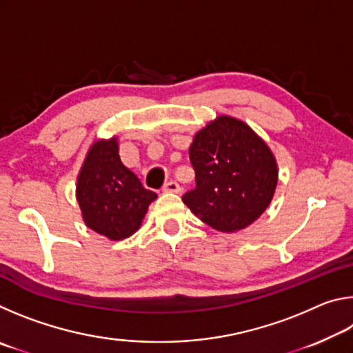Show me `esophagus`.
<instances>
[{
  "instance_id": "34e87169",
  "label": "esophagus",
  "mask_w": 353,
  "mask_h": 353,
  "mask_svg": "<svg viewBox=\"0 0 353 353\" xmlns=\"http://www.w3.org/2000/svg\"><path fill=\"white\" fill-rule=\"evenodd\" d=\"M163 191L165 193H179V191H181V185L176 181H170L163 185Z\"/></svg>"
}]
</instances>
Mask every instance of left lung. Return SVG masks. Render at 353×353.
I'll return each instance as SVG.
<instances>
[{
	"mask_svg": "<svg viewBox=\"0 0 353 353\" xmlns=\"http://www.w3.org/2000/svg\"><path fill=\"white\" fill-rule=\"evenodd\" d=\"M190 160L196 187L183 204L221 232L252 224L271 204L277 162L271 149L240 119L221 115L194 135Z\"/></svg>",
	"mask_w": 353,
	"mask_h": 353,
	"instance_id": "8db88e82",
	"label": "left lung"
}]
</instances>
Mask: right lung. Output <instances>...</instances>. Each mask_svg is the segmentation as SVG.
Instances as JSON below:
<instances>
[{
  "label": "right lung",
  "instance_id": "right-lung-1",
  "mask_svg": "<svg viewBox=\"0 0 353 353\" xmlns=\"http://www.w3.org/2000/svg\"><path fill=\"white\" fill-rule=\"evenodd\" d=\"M76 198L83 223L109 240H124L140 229L148 207L157 198L123 165L118 140H98L88 149L77 176Z\"/></svg>",
  "mask_w": 353,
  "mask_h": 353
}]
</instances>
